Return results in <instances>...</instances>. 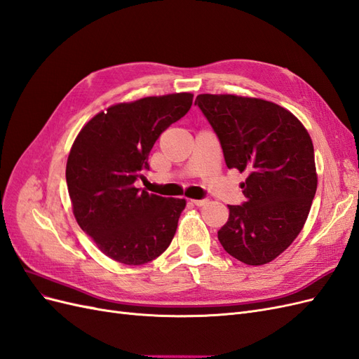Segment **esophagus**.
Masks as SVG:
<instances>
[{"label":"esophagus","mask_w":359,"mask_h":359,"mask_svg":"<svg viewBox=\"0 0 359 359\" xmlns=\"http://www.w3.org/2000/svg\"><path fill=\"white\" fill-rule=\"evenodd\" d=\"M206 202H208L206 199H193L191 201V203H194L196 206H203Z\"/></svg>","instance_id":"1"}]
</instances>
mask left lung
<instances>
[{"instance_id":"obj_1","label":"left lung","mask_w":359,"mask_h":359,"mask_svg":"<svg viewBox=\"0 0 359 359\" xmlns=\"http://www.w3.org/2000/svg\"><path fill=\"white\" fill-rule=\"evenodd\" d=\"M194 104L219 136L226 166L247 173V201L229 205L219 241L243 264L265 265L293 243L309 217L318 189L311 137L295 115L264 99L199 94Z\"/></svg>"}]
</instances>
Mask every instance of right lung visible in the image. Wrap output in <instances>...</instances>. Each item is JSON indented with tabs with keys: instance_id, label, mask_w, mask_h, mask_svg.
Instances as JSON below:
<instances>
[{
	"instance_id": "obj_1",
	"label": "right lung",
	"mask_w": 359,
	"mask_h": 359,
	"mask_svg": "<svg viewBox=\"0 0 359 359\" xmlns=\"http://www.w3.org/2000/svg\"><path fill=\"white\" fill-rule=\"evenodd\" d=\"M193 94L175 93L116 103L76 136L66 180L74 219L107 257L144 265L169 247L186 199L135 187L165 130L189 112Z\"/></svg>"
}]
</instances>
